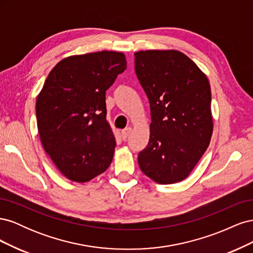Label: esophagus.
<instances>
[{
	"mask_svg": "<svg viewBox=\"0 0 253 253\" xmlns=\"http://www.w3.org/2000/svg\"><path fill=\"white\" fill-rule=\"evenodd\" d=\"M131 132H132V127H126L125 129H122V132H121L122 139L126 140L127 137H128V135L131 134Z\"/></svg>",
	"mask_w": 253,
	"mask_h": 253,
	"instance_id": "1",
	"label": "esophagus"
}]
</instances>
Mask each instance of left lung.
<instances>
[{
	"instance_id": "8db88e82",
	"label": "left lung",
	"mask_w": 253,
	"mask_h": 253,
	"mask_svg": "<svg viewBox=\"0 0 253 253\" xmlns=\"http://www.w3.org/2000/svg\"><path fill=\"white\" fill-rule=\"evenodd\" d=\"M135 73L151 109L150 140L138 154L141 171L170 185L188 177L213 131L208 78L177 50L134 53Z\"/></svg>"
}]
</instances>
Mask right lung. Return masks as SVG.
<instances>
[{
    "mask_svg": "<svg viewBox=\"0 0 253 253\" xmlns=\"http://www.w3.org/2000/svg\"><path fill=\"white\" fill-rule=\"evenodd\" d=\"M126 68L124 53L102 50L61 60L45 80L36 102L38 131L68 179L85 182L110 167L116 141L105 91Z\"/></svg>",
    "mask_w": 253,
    "mask_h": 253,
    "instance_id": "1",
    "label": "right lung"
}]
</instances>
